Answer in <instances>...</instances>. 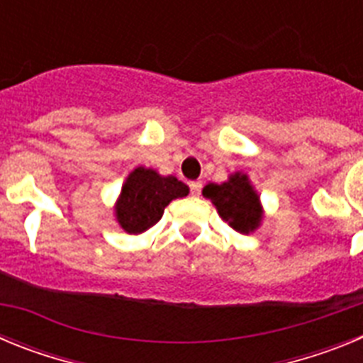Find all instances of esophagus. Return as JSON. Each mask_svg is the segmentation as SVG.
Returning <instances> with one entry per match:
<instances>
[{
	"mask_svg": "<svg viewBox=\"0 0 363 363\" xmlns=\"http://www.w3.org/2000/svg\"><path fill=\"white\" fill-rule=\"evenodd\" d=\"M189 187H191L192 194H194V196H198V194L201 192V187H203V184H201L200 179H196V182H191V184H189Z\"/></svg>",
	"mask_w": 363,
	"mask_h": 363,
	"instance_id": "1",
	"label": "esophagus"
}]
</instances>
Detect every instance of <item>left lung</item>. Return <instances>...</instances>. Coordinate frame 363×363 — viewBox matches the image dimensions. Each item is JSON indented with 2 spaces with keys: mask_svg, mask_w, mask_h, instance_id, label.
Returning a JSON list of instances; mask_svg holds the SVG:
<instances>
[{
  "mask_svg": "<svg viewBox=\"0 0 363 363\" xmlns=\"http://www.w3.org/2000/svg\"><path fill=\"white\" fill-rule=\"evenodd\" d=\"M203 196L213 201L218 214L238 233L249 234L262 223L264 209L247 174L234 172L223 184L205 185Z\"/></svg>",
  "mask_w": 363,
  "mask_h": 363,
  "instance_id": "1",
  "label": "left lung"
}]
</instances>
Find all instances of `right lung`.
<instances>
[{"mask_svg":"<svg viewBox=\"0 0 363 363\" xmlns=\"http://www.w3.org/2000/svg\"><path fill=\"white\" fill-rule=\"evenodd\" d=\"M189 194V187L174 176H162L154 169L136 167L121 187L114 213L121 229L142 234L158 223L172 200Z\"/></svg>","mask_w":363,"mask_h":363,"instance_id":"1","label":"right lung"}]
</instances>
